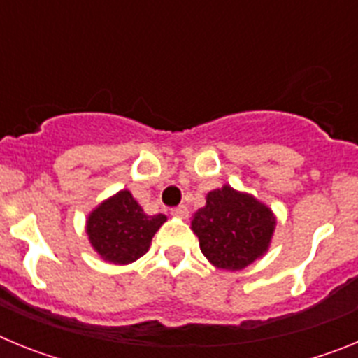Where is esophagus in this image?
<instances>
[{"label":"esophagus","mask_w":358,"mask_h":358,"mask_svg":"<svg viewBox=\"0 0 358 358\" xmlns=\"http://www.w3.org/2000/svg\"><path fill=\"white\" fill-rule=\"evenodd\" d=\"M188 208L185 206V204H181V206H177V208H173L172 210V215L173 217H179V218H186L188 217Z\"/></svg>","instance_id":"1"}]
</instances>
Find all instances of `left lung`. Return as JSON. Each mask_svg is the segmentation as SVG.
<instances>
[{
    "mask_svg": "<svg viewBox=\"0 0 358 358\" xmlns=\"http://www.w3.org/2000/svg\"><path fill=\"white\" fill-rule=\"evenodd\" d=\"M273 211L229 186L210 192L192 220L202 255L218 268L240 271L260 258L274 231Z\"/></svg>",
    "mask_w": 358,
    "mask_h": 358,
    "instance_id": "obj_1",
    "label": "left lung"
}]
</instances>
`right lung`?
<instances>
[{"mask_svg": "<svg viewBox=\"0 0 358 358\" xmlns=\"http://www.w3.org/2000/svg\"><path fill=\"white\" fill-rule=\"evenodd\" d=\"M166 217L161 213L145 215L131 192L122 189L91 213L87 235L93 248L110 264H131L148 251Z\"/></svg>", "mask_w": 358, "mask_h": 358, "instance_id": "obj_1", "label": "right lung"}]
</instances>
